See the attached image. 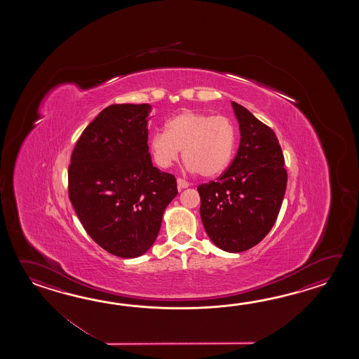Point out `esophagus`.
<instances>
[{"instance_id":"34e87169","label":"esophagus","mask_w":359,"mask_h":359,"mask_svg":"<svg viewBox=\"0 0 359 359\" xmlns=\"http://www.w3.org/2000/svg\"><path fill=\"white\" fill-rule=\"evenodd\" d=\"M177 186H178V190H183V189H187L190 186V183L184 181L182 178H178L177 180Z\"/></svg>"}]
</instances>
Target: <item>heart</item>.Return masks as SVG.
<instances>
[{
  "label": "heart",
  "instance_id": "b5f03b06",
  "mask_svg": "<svg viewBox=\"0 0 359 359\" xmlns=\"http://www.w3.org/2000/svg\"><path fill=\"white\" fill-rule=\"evenodd\" d=\"M236 140V127L227 116L186 110L167 123L165 132L154 133L150 147L161 168H169L182 150L189 170L215 177L229 167Z\"/></svg>",
  "mask_w": 359,
  "mask_h": 359
}]
</instances>
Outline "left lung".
I'll use <instances>...</instances> for the list:
<instances>
[{"label": "left lung", "instance_id": "obj_1", "mask_svg": "<svg viewBox=\"0 0 359 359\" xmlns=\"http://www.w3.org/2000/svg\"><path fill=\"white\" fill-rule=\"evenodd\" d=\"M240 146L229 168L217 181L198 187L206 233L224 252L259 244L273 227L287 184L283 150L275 132L232 101Z\"/></svg>", "mask_w": 359, "mask_h": 359}]
</instances>
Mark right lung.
<instances>
[{"instance_id":"1","label":"right lung","mask_w":359,"mask_h":359,"mask_svg":"<svg viewBox=\"0 0 359 359\" xmlns=\"http://www.w3.org/2000/svg\"><path fill=\"white\" fill-rule=\"evenodd\" d=\"M149 104L105 107L76 141L69 198L86 232L107 252L136 258L153 246L176 178L154 167Z\"/></svg>"}]
</instances>
